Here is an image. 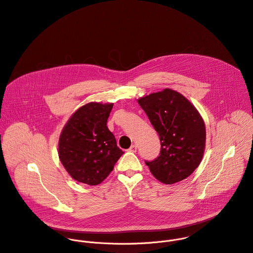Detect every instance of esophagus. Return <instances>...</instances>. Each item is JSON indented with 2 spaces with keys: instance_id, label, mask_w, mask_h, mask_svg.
<instances>
[{
  "instance_id": "34e87169",
  "label": "esophagus",
  "mask_w": 253,
  "mask_h": 253,
  "mask_svg": "<svg viewBox=\"0 0 253 253\" xmlns=\"http://www.w3.org/2000/svg\"><path fill=\"white\" fill-rule=\"evenodd\" d=\"M128 151H129V152H133V153L136 152V151H137V146L135 145V144H133V145L128 149Z\"/></svg>"
}]
</instances>
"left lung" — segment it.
I'll use <instances>...</instances> for the list:
<instances>
[{
	"label": "left lung",
	"mask_w": 253,
	"mask_h": 253,
	"mask_svg": "<svg viewBox=\"0 0 253 253\" xmlns=\"http://www.w3.org/2000/svg\"><path fill=\"white\" fill-rule=\"evenodd\" d=\"M159 135V156L145 161L153 176L164 184L187 178L199 166L206 131L196 108L180 93L164 89L138 100Z\"/></svg>",
	"instance_id": "8db88e82"
}]
</instances>
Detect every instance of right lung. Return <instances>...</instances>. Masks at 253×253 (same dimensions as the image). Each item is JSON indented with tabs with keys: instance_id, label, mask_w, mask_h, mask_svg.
Masks as SVG:
<instances>
[{
	"instance_id": "right-lung-1",
	"label": "right lung",
	"mask_w": 253,
	"mask_h": 253,
	"mask_svg": "<svg viewBox=\"0 0 253 253\" xmlns=\"http://www.w3.org/2000/svg\"><path fill=\"white\" fill-rule=\"evenodd\" d=\"M112 107L113 104L101 103L84 105L72 115L61 133L60 160L78 182L100 184L124 154L107 127Z\"/></svg>"
}]
</instances>
